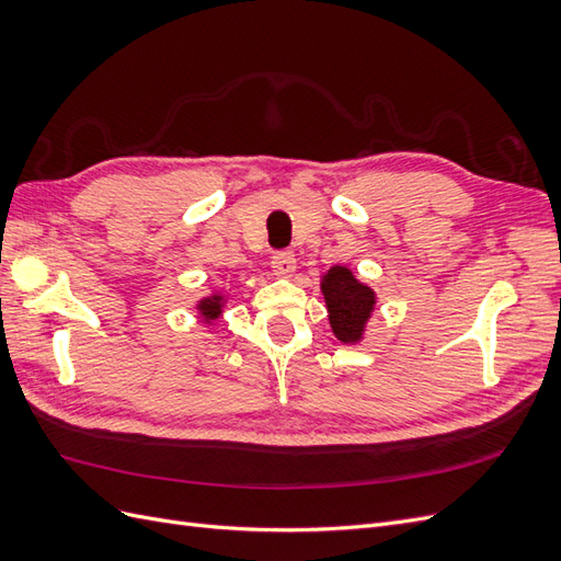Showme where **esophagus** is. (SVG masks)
<instances>
[{"mask_svg":"<svg viewBox=\"0 0 561 561\" xmlns=\"http://www.w3.org/2000/svg\"><path fill=\"white\" fill-rule=\"evenodd\" d=\"M271 268L276 271V276H283V278L293 276L297 268V260H295L293 250H278L274 257H271Z\"/></svg>","mask_w":561,"mask_h":561,"instance_id":"34e87169","label":"esophagus"}]
</instances>
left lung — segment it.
<instances>
[{
  "mask_svg": "<svg viewBox=\"0 0 561 561\" xmlns=\"http://www.w3.org/2000/svg\"><path fill=\"white\" fill-rule=\"evenodd\" d=\"M320 290L325 295L334 336L344 344L360 342L367 320L377 304L371 287L355 278L351 268L332 266L328 274L322 276Z\"/></svg>",
  "mask_w": 561,
  "mask_h": 561,
  "instance_id": "8db88e82",
  "label": "left lung"
}]
</instances>
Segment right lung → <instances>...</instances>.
I'll return each instance as SVG.
<instances>
[{
  "label": "right lung",
  "instance_id": "add662e5",
  "mask_svg": "<svg viewBox=\"0 0 561 561\" xmlns=\"http://www.w3.org/2000/svg\"><path fill=\"white\" fill-rule=\"evenodd\" d=\"M222 297L219 295H213V297H206V299H201L198 301V311H201V316H203V320H215V318H219V313H222Z\"/></svg>",
  "mask_w": 561,
  "mask_h": 561
}]
</instances>
